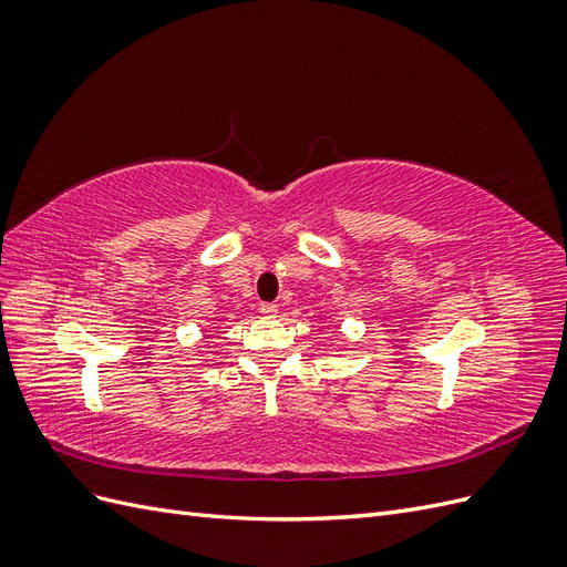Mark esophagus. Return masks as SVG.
<instances>
[{
  "label": "esophagus",
  "instance_id": "1",
  "mask_svg": "<svg viewBox=\"0 0 567 567\" xmlns=\"http://www.w3.org/2000/svg\"><path fill=\"white\" fill-rule=\"evenodd\" d=\"M260 312H262V317H277L279 307L274 305V302H262V305H260Z\"/></svg>",
  "mask_w": 567,
  "mask_h": 567
}]
</instances>
